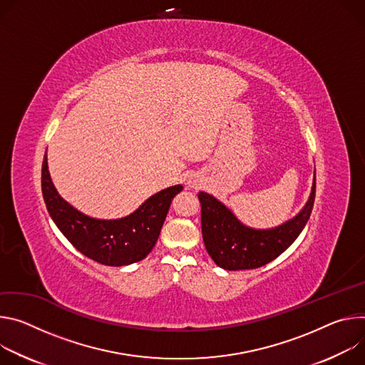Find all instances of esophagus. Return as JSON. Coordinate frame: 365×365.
<instances>
[{
    "label": "esophagus",
    "instance_id": "obj_1",
    "mask_svg": "<svg viewBox=\"0 0 365 365\" xmlns=\"http://www.w3.org/2000/svg\"><path fill=\"white\" fill-rule=\"evenodd\" d=\"M187 184H188V187H191V188H198V181L194 180V178H190Z\"/></svg>",
    "mask_w": 365,
    "mask_h": 365
}]
</instances>
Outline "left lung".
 Wrapping results in <instances>:
<instances>
[{
  "label": "left lung",
  "instance_id": "1",
  "mask_svg": "<svg viewBox=\"0 0 365 365\" xmlns=\"http://www.w3.org/2000/svg\"><path fill=\"white\" fill-rule=\"evenodd\" d=\"M316 192V178L310 197L302 212L281 226L258 230L240 223L235 215L213 195L200 191L201 232L212 259L223 269L259 268L284 252L304 229Z\"/></svg>",
  "mask_w": 365,
  "mask_h": 365
}]
</instances>
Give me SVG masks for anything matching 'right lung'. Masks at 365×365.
Listing matches in <instances>:
<instances>
[{"instance_id": "obj_1", "label": "right lung", "mask_w": 365, "mask_h": 365, "mask_svg": "<svg viewBox=\"0 0 365 365\" xmlns=\"http://www.w3.org/2000/svg\"><path fill=\"white\" fill-rule=\"evenodd\" d=\"M181 190L182 185L168 187L126 217L100 220L68 205L51 180L46 155L42 164V192L52 220L81 254L110 267L142 261L153 250L171 201Z\"/></svg>"}]
</instances>
